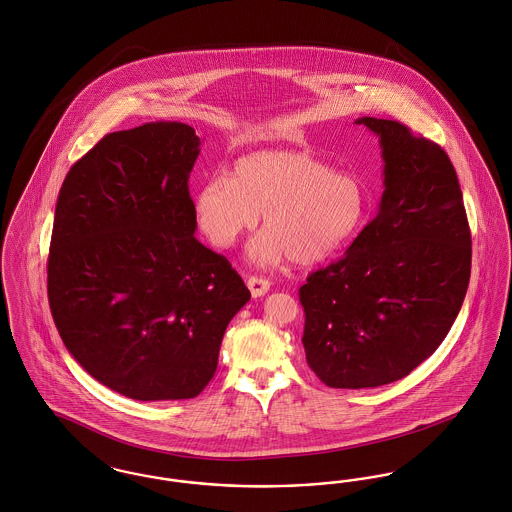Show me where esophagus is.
<instances>
[{
    "mask_svg": "<svg viewBox=\"0 0 512 512\" xmlns=\"http://www.w3.org/2000/svg\"><path fill=\"white\" fill-rule=\"evenodd\" d=\"M247 288H249L253 298H261L271 290V282L267 278H261V276H251L247 280Z\"/></svg>",
    "mask_w": 512,
    "mask_h": 512,
    "instance_id": "esophagus-1",
    "label": "esophagus"
}]
</instances>
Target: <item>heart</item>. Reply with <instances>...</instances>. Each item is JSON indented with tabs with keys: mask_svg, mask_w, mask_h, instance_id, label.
<instances>
[{
	"mask_svg": "<svg viewBox=\"0 0 512 512\" xmlns=\"http://www.w3.org/2000/svg\"><path fill=\"white\" fill-rule=\"evenodd\" d=\"M367 191L354 174L301 151H257L236 160L230 178L214 176L195 193V216L216 247L255 228L249 247L259 265L290 259L309 267L352 240L367 214Z\"/></svg>",
	"mask_w": 512,
	"mask_h": 512,
	"instance_id": "obj_1",
	"label": "heart"
}]
</instances>
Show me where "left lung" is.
Masks as SVG:
<instances>
[{
	"instance_id": "8db88e82",
	"label": "left lung",
	"mask_w": 512,
	"mask_h": 512,
	"mask_svg": "<svg viewBox=\"0 0 512 512\" xmlns=\"http://www.w3.org/2000/svg\"><path fill=\"white\" fill-rule=\"evenodd\" d=\"M379 137L385 191L346 253L300 288L309 367L332 389L389 385L427 360L462 307L472 238L447 152L400 121L360 118Z\"/></svg>"
}]
</instances>
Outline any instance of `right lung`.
Segmentation results:
<instances>
[{
  "label": "right lung",
  "instance_id": "right-lung-1",
  "mask_svg": "<svg viewBox=\"0 0 512 512\" xmlns=\"http://www.w3.org/2000/svg\"><path fill=\"white\" fill-rule=\"evenodd\" d=\"M195 129L178 121L108 133L67 172L48 257V300L69 354L133 400H185L216 371L249 301L226 257L195 238Z\"/></svg>",
  "mask_w": 512,
  "mask_h": 512
}]
</instances>
